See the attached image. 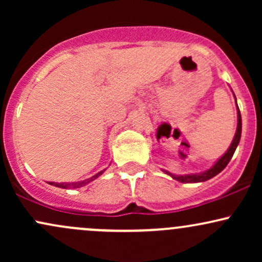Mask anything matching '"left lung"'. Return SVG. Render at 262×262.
I'll use <instances>...</instances> for the list:
<instances>
[{"label":"left lung","instance_id":"left-lung-1","mask_svg":"<svg viewBox=\"0 0 262 262\" xmlns=\"http://www.w3.org/2000/svg\"><path fill=\"white\" fill-rule=\"evenodd\" d=\"M234 97H235V95H234ZM235 102H236V98H235ZM236 107H237V104H236ZM236 111H237V125H236L235 135H234V139H233V141H231L229 149L225 151V154L222 156L221 159H218V161H215V164L213 165L210 169L203 171V172H200V173H189V175H173V173H171L166 170H162V171H164L165 173H167V175H170L172 179H175L176 181H180L182 183L204 182V181H207V180L214 177L215 175H218L221 171H223L225 169V166L229 164L230 159L233 158L236 146L239 145L240 137H242V114H240L239 107L236 108Z\"/></svg>","mask_w":262,"mask_h":262}]
</instances>
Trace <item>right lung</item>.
Wrapping results in <instances>:
<instances>
[{
  "label": "right lung",
  "mask_w": 262,
  "mask_h": 262,
  "mask_svg": "<svg viewBox=\"0 0 262 262\" xmlns=\"http://www.w3.org/2000/svg\"><path fill=\"white\" fill-rule=\"evenodd\" d=\"M106 171V169L100 171L98 173H96V175H93L92 177H90V179H86L83 180V181H79V182H61V183H58V182H49V185H53V186H56V187H60V188H79V187H82V186H86L87 183H90L93 180H96L97 177H100L102 173Z\"/></svg>",
  "instance_id": "obj_1"
}]
</instances>
